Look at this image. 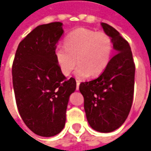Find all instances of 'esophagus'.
<instances>
[{
  "label": "esophagus",
  "mask_w": 151,
  "mask_h": 151,
  "mask_svg": "<svg viewBox=\"0 0 151 151\" xmlns=\"http://www.w3.org/2000/svg\"><path fill=\"white\" fill-rule=\"evenodd\" d=\"M79 86H80V81H76V90H79Z\"/></svg>",
  "instance_id": "esophagus-1"
}]
</instances>
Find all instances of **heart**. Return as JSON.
<instances>
[{
  "instance_id": "1",
  "label": "heart",
  "mask_w": 151,
  "mask_h": 151,
  "mask_svg": "<svg viewBox=\"0 0 151 151\" xmlns=\"http://www.w3.org/2000/svg\"><path fill=\"white\" fill-rule=\"evenodd\" d=\"M113 53V42L107 33L79 27L65 38V46H57L55 57L60 71L65 76L72 72L79 79L96 76L107 68Z\"/></svg>"
}]
</instances>
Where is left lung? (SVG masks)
<instances>
[{"label":"left lung","instance_id":"1","mask_svg":"<svg viewBox=\"0 0 151 151\" xmlns=\"http://www.w3.org/2000/svg\"><path fill=\"white\" fill-rule=\"evenodd\" d=\"M112 39L116 54L95 80L81 82L84 108L90 126L97 132L110 133L119 129L130 112L134 86L135 65L129 43L114 27L101 22Z\"/></svg>","mask_w":151,"mask_h":151}]
</instances>
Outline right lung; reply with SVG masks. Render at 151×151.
Returning a JSON list of instances; mask_svg holds the SVG:
<instances>
[{
	"mask_svg": "<svg viewBox=\"0 0 151 151\" xmlns=\"http://www.w3.org/2000/svg\"><path fill=\"white\" fill-rule=\"evenodd\" d=\"M62 27L56 22L35 27L20 42L12 65L18 112L27 128L39 136H55L62 131L69 98L76 88V80H66L55 60Z\"/></svg>",
	"mask_w": 151,
	"mask_h": 151,
	"instance_id": "right-lung-1",
	"label": "right lung"
}]
</instances>
